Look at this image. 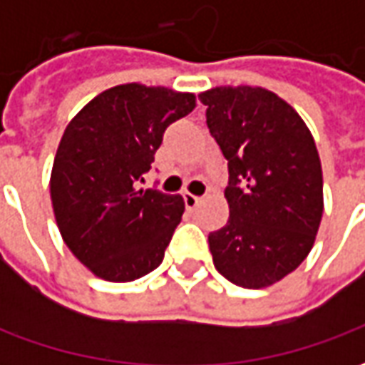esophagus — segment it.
I'll list each match as a JSON object with an SVG mask.
<instances>
[{"label":"esophagus","mask_w":365,"mask_h":365,"mask_svg":"<svg viewBox=\"0 0 365 365\" xmlns=\"http://www.w3.org/2000/svg\"><path fill=\"white\" fill-rule=\"evenodd\" d=\"M199 201H201V197H197V195H193V193H183V203H185V207H187L190 211H193V209L199 205Z\"/></svg>","instance_id":"esophagus-1"}]
</instances>
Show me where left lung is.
Here are the masks:
<instances>
[{
    "instance_id": "8db88e82",
    "label": "left lung",
    "mask_w": 365,
    "mask_h": 365,
    "mask_svg": "<svg viewBox=\"0 0 365 365\" xmlns=\"http://www.w3.org/2000/svg\"><path fill=\"white\" fill-rule=\"evenodd\" d=\"M207 127L229 162L230 217L209 235L215 268L260 289L299 268L322 217V170L297 111L262 88H215L199 96Z\"/></svg>"
}]
</instances>
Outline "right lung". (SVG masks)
I'll list each match as a JSON object with an SVG mask.
<instances>
[{"instance_id": "add662e5", "label": "right lung", "mask_w": 365, "mask_h": 365, "mask_svg": "<svg viewBox=\"0 0 365 365\" xmlns=\"http://www.w3.org/2000/svg\"><path fill=\"white\" fill-rule=\"evenodd\" d=\"M195 105L193 93L125 83L91 99L64 130L52 209L66 246L97 277L133 282L164 260L183 199L138 185L166 128Z\"/></svg>"}]
</instances>
